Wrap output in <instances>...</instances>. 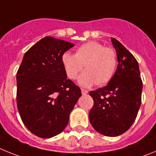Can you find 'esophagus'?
<instances>
[{
  "label": "esophagus",
  "mask_w": 156,
  "mask_h": 156,
  "mask_svg": "<svg viewBox=\"0 0 156 156\" xmlns=\"http://www.w3.org/2000/svg\"><path fill=\"white\" fill-rule=\"evenodd\" d=\"M81 92H82L83 95H84V94H87L88 93V90H85V89H82V90H81Z\"/></svg>",
  "instance_id": "esophagus-1"
}]
</instances>
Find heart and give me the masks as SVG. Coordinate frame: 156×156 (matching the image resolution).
Segmentation results:
<instances>
[{"label":"heart","instance_id":"heart-1","mask_svg":"<svg viewBox=\"0 0 156 156\" xmlns=\"http://www.w3.org/2000/svg\"><path fill=\"white\" fill-rule=\"evenodd\" d=\"M62 62L67 76L75 80L85 68L79 78L80 84L90 87L97 83L105 85L113 79L118 68V55L114 48L105 47L98 41L87 42L76 51L75 55L66 52Z\"/></svg>","mask_w":156,"mask_h":156}]
</instances>
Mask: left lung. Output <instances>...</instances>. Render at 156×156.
Returning <instances> with one entry per match:
<instances>
[{
	"label": "left lung",
	"mask_w": 156,
	"mask_h": 156,
	"mask_svg": "<svg viewBox=\"0 0 156 156\" xmlns=\"http://www.w3.org/2000/svg\"><path fill=\"white\" fill-rule=\"evenodd\" d=\"M118 55L116 73L105 87L90 91L94 105L90 124L100 133L116 137L129 129L141 103L142 80L137 61L115 38H111Z\"/></svg>",
	"instance_id": "obj_1"
}]
</instances>
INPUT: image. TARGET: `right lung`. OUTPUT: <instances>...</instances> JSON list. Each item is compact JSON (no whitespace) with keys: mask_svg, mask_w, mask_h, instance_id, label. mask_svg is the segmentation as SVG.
Masks as SVG:
<instances>
[{"mask_svg":"<svg viewBox=\"0 0 156 156\" xmlns=\"http://www.w3.org/2000/svg\"><path fill=\"white\" fill-rule=\"evenodd\" d=\"M74 45L46 37L23 56L17 71L16 101L24 125L42 138L62 133L81 96L80 88L67 79L63 54Z\"/></svg>","mask_w":156,"mask_h":156,"instance_id":"obj_1","label":"right lung"}]
</instances>
